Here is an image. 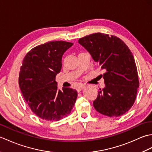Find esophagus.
<instances>
[{
	"mask_svg": "<svg viewBox=\"0 0 152 152\" xmlns=\"http://www.w3.org/2000/svg\"><path fill=\"white\" fill-rule=\"evenodd\" d=\"M84 88H85L84 85H80L78 87V88H77V91H78V92H80V91H82V90Z\"/></svg>",
	"mask_w": 152,
	"mask_h": 152,
	"instance_id": "34e87169",
	"label": "esophagus"
}]
</instances>
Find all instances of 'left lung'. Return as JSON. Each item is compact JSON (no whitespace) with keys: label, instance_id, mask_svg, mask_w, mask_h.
<instances>
[{"label":"left lung","instance_id":"left-lung-1","mask_svg":"<svg viewBox=\"0 0 152 152\" xmlns=\"http://www.w3.org/2000/svg\"><path fill=\"white\" fill-rule=\"evenodd\" d=\"M78 42L105 71V87L98 92L93 106L100 114L118 117L133 106L139 87L133 53L120 38L101 33L80 38Z\"/></svg>","mask_w":152,"mask_h":152}]
</instances>
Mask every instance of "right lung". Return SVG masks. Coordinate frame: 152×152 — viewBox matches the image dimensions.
<instances>
[{
  "mask_svg": "<svg viewBox=\"0 0 152 152\" xmlns=\"http://www.w3.org/2000/svg\"><path fill=\"white\" fill-rule=\"evenodd\" d=\"M73 43L51 41L33 48L23 60L19 88L31 110L40 118L57 121L70 114L78 93L72 88L58 89L56 77L61 60Z\"/></svg>",
  "mask_w": 152,
  "mask_h": 152,
  "instance_id": "right-lung-1",
  "label": "right lung"
}]
</instances>
